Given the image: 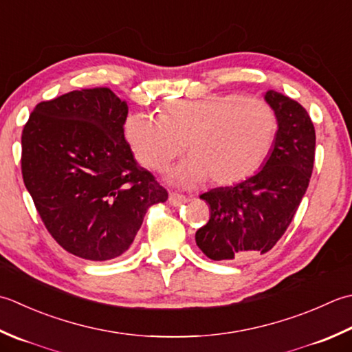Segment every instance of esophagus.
<instances>
[{
    "mask_svg": "<svg viewBox=\"0 0 352 352\" xmlns=\"http://www.w3.org/2000/svg\"><path fill=\"white\" fill-rule=\"evenodd\" d=\"M186 201V197L178 194V192H169V204L172 206H180Z\"/></svg>",
    "mask_w": 352,
    "mask_h": 352,
    "instance_id": "obj_1",
    "label": "esophagus"
}]
</instances>
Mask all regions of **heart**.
Returning <instances> with one entry per match:
<instances>
[{
  "label": "heart",
  "instance_id": "heart-1",
  "mask_svg": "<svg viewBox=\"0 0 352 352\" xmlns=\"http://www.w3.org/2000/svg\"><path fill=\"white\" fill-rule=\"evenodd\" d=\"M278 133L276 109L239 93L172 99L162 114L134 113L123 125L135 160L153 170L166 169L188 144L190 154L170 175L180 184L208 177L218 186L247 180L267 160Z\"/></svg>",
  "mask_w": 352,
  "mask_h": 352
}]
</instances>
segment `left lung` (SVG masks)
I'll list each match as a JSON object with an SVG mask.
<instances>
[{
    "label": "left lung",
    "mask_w": 352,
    "mask_h": 352,
    "mask_svg": "<svg viewBox=\"0 0 352 352\" xmlns=\"http://www.w3.org/2000/svg\"><path fill=\"white\" fill-rule=\"evenodd\" d=\"M265 100L276 109L279 133L263 169L230 188L199 195L210 206V218L195 241L213 261H243L272 250L293 221L311 178L316 131L307 109L273 89Z\"/></svg>",
    "instance_id": "8db88e82"
}]
</instances>
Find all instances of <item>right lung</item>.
I'll list each match as a JSON object with an SVG mask.
<instances>
[{"instance_id": "add662e5", "label": "right lung", "mask_w": 352, "mask_h": 352, "mask_svg": "<svg viewBox=\"0 0 352 352\" xmlns=\"http://www.w3.org/2000/svg\"><path fill=\"white\" fill-rule=\"evenodd\" d=\"M128 105L109 88L38 103L21 135V170L41 219L68 253H125L166 189L140 168L123 134Z\"/></svg>"}]
</instances>
